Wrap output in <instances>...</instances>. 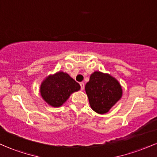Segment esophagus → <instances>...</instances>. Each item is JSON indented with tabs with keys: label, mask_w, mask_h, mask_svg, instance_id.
Instances as JSON below:
<instances>
[{
	"label": "esophagus",
	"mask_w": 157,
	"mask_h": 157,
	"mask_svg": "<svg viewBox=\"0 0 157 157\" xmlns=\"http://www.w3.org/2000/svg\"><path fill=\"white\" fill-rule=\"evenodd\" d=\"M80 89L82 90H84V88H85V84H84V82H80Z\"/></svg>",
	"instance_id": "esophagus-1"
}]
</instances>
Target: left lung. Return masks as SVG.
Wrapping results in <instances>:
<instances>
[{"label": "left lung", "mask_w": 157, "mask_h": 157, "mask_svg": "<svg viewBox=\"0 0 157 157\" xmlns=\"http://www.w3.org/2000/svg\"><path fill=\"white\" fill-rule=\"evenodd\" d=\"M85 89L91 108L100 114L107 113L122 95L118 81L109 74L100 71L91 74Z\"/></svg>", "instance_id": "8db88e82"}]
</instances>
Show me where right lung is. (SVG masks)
I'll return each mask as SVG.
<instances>
[{
    "mask_svg": "<svg viewBox=\"0 0 157 157\" xmlns=\"http://www.w3.org/2000/svg\"><path fill=\"white\" fill-rule=\"evenodd\" d=\"M80 89L78 82L67 73L59 71L49 75L40 85V94L48 105L60 107L71 94Z\"/></svg>",
    "mask_w": 157,
    "mask_h": 157,
    "instance_id": "right-lung-1",
    "label": "right lung"
}]
</instances>
